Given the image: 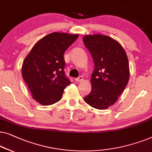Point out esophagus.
Here are the masks:
<instances>
[{
    "label": "esophagus",
    "mask_w": 152,
    "mask_h": 152,
    "mask_svg": "<svg viewBox=\"0 0 152 152\" xmlns=\"http://www.w3.org/2000/svg\"><path fill=\"white\" fill-rule=\"evenodd\" d=\"M74 80H75L76 82H80V81H82L83 80V76H80L78 77V78H76Z\"/></svg>",
    "instance_id": "1"
}]
</instances>
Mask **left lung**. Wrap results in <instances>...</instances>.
<instances>
[{
  "label": "left lung",
  "mask_w": 152,
  "mask_h": 152,
  "mask_svg": "<svg viewBox=\"0 0 152 152\" xmlns=\"http://www.w3.org/2000/svg\"><path fill=\"white\" fill-rule=\"evenodd\" d=\"M83 42L94 63L91 91L84 100L94 108L105 110L118 100L127 86L129 78L127 56L121 44L109 36L87 35Z\"/></svg>",
  "instance_id": "left-lung-1"
}]
</instances>
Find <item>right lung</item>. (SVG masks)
<instances>
[{"label":"right lung","mask_w":152,"mask_h":152,"mask_svg":"<svg viewBox=\"0 0 152 152\" xmlns=\"http://www.w3.org/2000/svg\"><path fill=\"white\" fill-rule=\"evenodd\" d=\"M78 37V34H48L33 47L25 58L23 78L34 99L42 105L58 102L64 89L71 83L64 71V53Z\"/></svg>","instance_id":"1"}]
</instances>
